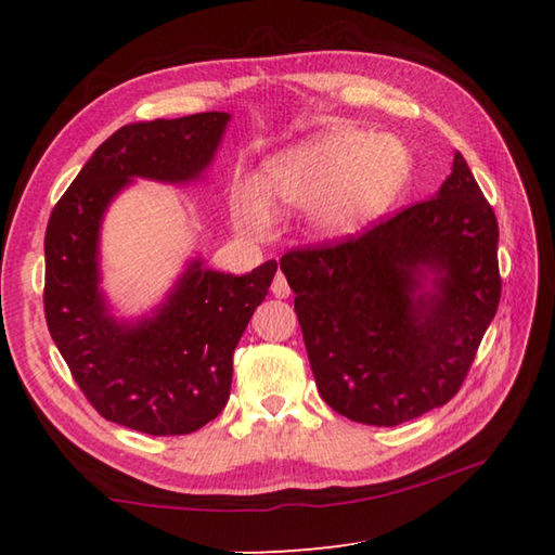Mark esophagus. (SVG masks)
<instances>
[{"label": "esophagus", "instance_id": "esophagus-1", "mask_svg": "<svg viewBox=\"0 0 555 555\" xmlns=\"http://www.w3.org/2000/svg\"><path fill=\"white\" fill-rule=\"evenodd\" d=\"M271 293H274L276 298H288L291 296V286H288V281H286V276L279 274L274 276V281H271Z\"/></svg>", "mask_w": 555, "mask_h": 555}]
</instances>
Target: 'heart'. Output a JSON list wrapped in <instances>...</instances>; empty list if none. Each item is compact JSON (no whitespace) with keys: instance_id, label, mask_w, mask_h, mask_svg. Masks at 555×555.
<instances>
[{"instance_id":"1","label":"heart","mask_w":555,"mask_h":555,"mask_svg":"<svg viewBox=\"0 0 555 555\" xmlns=\"http://www.w3.org/2000/svg\"><path fill=\"white\" fill-rule=\"evenodd\" d=\"M410 176L412 155L398 138L328 128L267 157L259 183L235 181L231 215L243 231L262 233L274 219L271 205L308 207L317 233L340 238L382 217L403 195Z\"/></svg>"}]
</instances>
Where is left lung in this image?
<instances>
[{"mask_svg": "<svg viewBox=\"0 0 555 555\" xmlns=\"http://www.w3.org/2000/svg\"><path fill=\"white\" fill-rule=\"evenodd\" d=\"M281 271L326 405L396 427L463 386L501 300L499 221L455 152L434 197L358 238L291 250Z\"/></svg>", "mask_w": 555, "mask_h": 555, "instance_id": "1", "label": "left lung"}]
</instances>
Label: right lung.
Returning a JSON list of instances; mask_svg holds the SVG:
<instances>
[{"mask_svg":"<svg viewBox=\"0 0 555 555\" xmlns=\"http://www.w3.org/2000/svg\"><path fill=\"white\" fill-rule=\"evenodd\" d=\"M229 121L227 112H205L119 128L92 152L47 223L52 340L104 420L150 436L191 434L227 405L233 350L269 293L276 259L233 276L193 257L155 310L119 320L100 288L102 219L135 179H203Z\"/></svg>","mask_w":555,"mask_h":555,"instance_id":"right-lung-1","label":"right lung"}]
</instances>
